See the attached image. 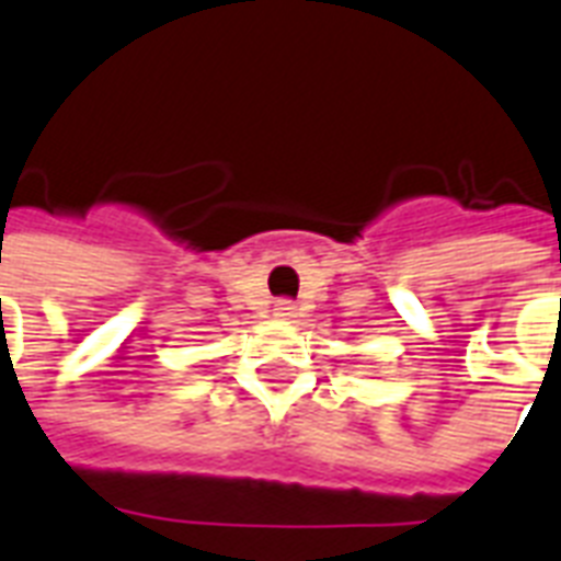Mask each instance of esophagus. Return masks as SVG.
<instances>
[{"mask_svg": "<svg viewBox=\"0 0 561 561\" xmlns=\"http://www.w3.org/2000/svg\"><path fill=\"white\" fill-rule=\"evenodd\" d=\"M273 311H276V317H282V320H290V317H297V306H294L290 299H279Z\"/></svg>", "mask_w": 561, "mask_h": 561, "instance_id": "obj_1", "label": "esophagus"}]
</instances>
